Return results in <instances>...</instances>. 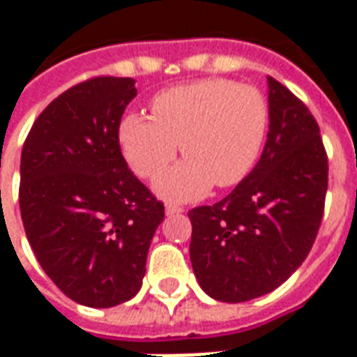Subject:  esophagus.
Instances as JSON below:
<instances>
[{"instance_id":"esophagus-1","label":"esophagus","mask_w":357,"mask_h":357,"mask_svg":"<svg viewBox=\"0 0 357 357\" xmlns=\"http://www.w3.org/2000/svg\"><path fill=\"white\" fill-rule=\"evenodd\" d=\"M181 212H183V208H181V206H178V204H166V214H168V216L181 214Z\"/></svg>"}]
</instances>
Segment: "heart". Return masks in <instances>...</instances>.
Here are the masks:
<instances>
[{"instance_id": "obj_1", "label": "heart", "mask_w": 357, "mask_h": 357, "mask_svg": "<svg viewBox=\"0 0 357 357\" xmlns=\"http://www.w3.org/2000/svg\"><path fill=\"white\" fill-rule=\"evenodd\" d=\"M269 130V105L255 86L225 78L162 89L151 116L128 114L120 147L132 170L156 179L178 155L187 160L156 181L170 201H189L216 187H233L252 172Z\"/></svg>"}]
</instances>
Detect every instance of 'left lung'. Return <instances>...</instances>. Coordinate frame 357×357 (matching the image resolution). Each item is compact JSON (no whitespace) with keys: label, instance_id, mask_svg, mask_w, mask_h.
<instances>
[{"label":"left lung","instance_id":"8db88e82","mask_svg":"<svg viewBox=\"0 0 357 357\" xmlns=\"http://www.w3.org/2000/svg\"><path fill=\"white\" fill-rule=\"evenodd\" d=\"M269 132L252 172L225 199L189 210L191 264L220 302L268 294L298 269L321 225L329 160L314 114L268 76Z\"/></svg>","mask_w":357,"mask_h":357}]
</instances>
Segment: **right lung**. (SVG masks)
<instances>
[{"mask_svg":"<svg viewBox=\"0 0 357 357\" xmlns=\"http://www.w3.org/2000/svg\"><path fill=\"white\" fill-rule=\"evenodd\" d=\"M132 78L97 76L43 109L20 155L19 204L38 262L68 298L112 307L133 298L164 204L128 168L120 120Z\"/></svg>","mask_w":357,"mask_h":357,"instance_id":"add662e5","label":"right lung"}]
</instances>
